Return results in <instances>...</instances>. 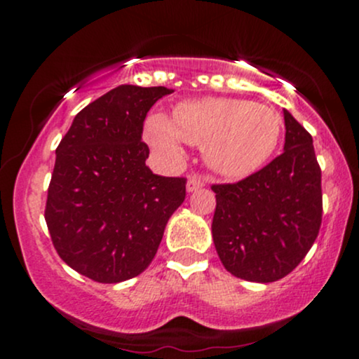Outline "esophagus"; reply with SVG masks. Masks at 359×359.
<instances>
[{
    "instance_id": "1",
    "label": "esophagus",
    "mask_w": 359,
    "mask_h": 359,
    "mask_svg": "<svg viewBox=\"0 0 359 359\" xmlns=\"http://www.w3.org/2000/svg\"><path fill=\"white\" fill-rule=\"evenodd\" d=\"M201 187H204V180L201 179L199 175L189 177V180H187V192H194V191H197V189H201Z\"/></svg>"
}]
</instances>
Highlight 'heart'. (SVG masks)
Instances as JSON below:
<instances>
[{"instance_id":"heart-1","label":"heart","mask_w":359,"mask_h":359,"mask_svg":"<svg viewBox=\"0 0 359 359\" xmlns=\"http://www.w3.org/2000/svg\"><path fill=\"white\" fill-rule=\"evenodd\" d=\"M282 118L273 108L233 97L182 101L172 119L150 114L145 137L158 154L177 160L182 143L203 147L209 167L217 174L240 179L255 172L277 150Z\"/></svg>"}]
</instances>
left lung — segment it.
Instances as JSON below:
<instances>
[{
    "mask_svg": "<svg viewBox=\"0 0 359 359\" xmlns=\"http://www.w3.org/2000/svg\"><path fill=\"white\" fill-rule=\"evenodd\" d=\"M285 147L234 184H214L212 240L224 269L248 282H277L302 262L323 221L320 167L311 133L283 111Z\"/></svg>",
    "mask_w": 359,
    "mask_h": 359,
    "instance_id": "left-lung-1",
    "label": "left lung"
}]
</instances>
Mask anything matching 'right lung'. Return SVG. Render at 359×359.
I'll return each instance as SVG.
<instances>
[{"label": "right lung", "mask_w": 359, "mask_h": 359, "mask_svg": "<svg viewBox=\"0 0 359 359\" xmlns=\"http://www.w3.org/2000/svg\"><path fill=\"white\" fill-rule=\"evenodd\" d=\"M170 93L118 86L79 111L57 147L45 221L59 257L94 282L142 273L184 203L187 179L155 175L142 142L147 113Z\"/></svg>", "instance_id": "add662e5"}]
</instances>
